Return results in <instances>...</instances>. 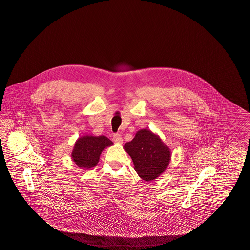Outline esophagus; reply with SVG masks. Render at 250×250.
<instances>
[{"instance_id":"34e87169","label":"esophagus","mask_w":250,"mask_h":250,"mask_svg":"<svg viewBox=\"0 0 250 250\" xmlns=\"http://www.w3.org/2000/svg\"><path fill=\"white\" fill-rule=\"evenodd\" d=\"M112 139H113V141H114L115 143H123V138H122V136H121V135H119V134H114V135H113V138H112Z\"/></svg>"}]
</instances>
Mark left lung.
<instances>
[{"label":"left lung","mask_w":250,"mask_h":250,"mask_svg":"<svg viewBox=\"0 0 250 250\" xmlns=\"http://www.w3.org/2000/svg\"><path fill=\"white\" fill-rule=\"evenodd\" d=\"M123 148L131 157L138 176L146 181H154L163 174L171 158L169 146L147 128L138 130Z\"/></svg>","instance_id":"obj_1"}]
</instances>
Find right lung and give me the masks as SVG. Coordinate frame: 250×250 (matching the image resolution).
I'll return each instance as SVG.
<instances>
[{
  "mask_svg": "<svg viewBox=\"0 0 250 250\" xmlns=\"http://www.w3.org/2000/svg\"><path fill=\"white\" fill-rule=\"evenodd\" d=\"M112 144L104 136H82L75 142L71 159L81 169L90 170L98 164L102 152Z\"/></svg>",
  "mask_w": 250,
  "mask_h": 250,
  "instance_id": "obj_1",
  "label": "right lung"
}]
</instances>
